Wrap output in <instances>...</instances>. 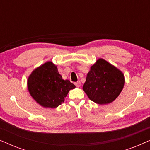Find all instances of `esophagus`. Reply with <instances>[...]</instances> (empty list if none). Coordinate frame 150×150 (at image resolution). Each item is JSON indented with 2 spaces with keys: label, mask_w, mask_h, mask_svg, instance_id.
Here are the masks:
<instances>
[{
  "label": "esophagus",
  "mask_w": 150,
  "mask_h": 150,
  "mask_svg": "<svg viewBox=\"0 0 150 150\" xmlns=\"http://www.w3.org/2000/svg\"><path fill=\"white\" fill-rule=\"evenodd\" d=\"M75 85L77 87H80V86H81V82L77 81L76 83H75Z\"/></svg>",
  "instance_id": "esophagus-1"
}]
</instances>
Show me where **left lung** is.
I'll list each match as a JSON object with an SVG mask.
<instances>
[{
  "label": "left lung",
  "instance_id": "1",
  "mask_svg": "<svg viewBox=\"0 0 150 150\" xmlns=\"http://www.w3.org/2000/svg\"><path fill=\"white\" fill-rule=\"evenodd\" d=\"M124 83L122 71L100 58L90 67L83 89L91 101L102 105L113 102L122 92Z\"/></svg>",
  "mask_w": 150,
  "mask_h": 150
}]
</instances>
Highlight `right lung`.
I'll use <instances>...</instances> for the list:
<instances>
[{"label":"right lung","instance_id":"add662e5","mask_svg":"<svg viewBox=\"0 0 150 150\" xmlns=\"http://www.w3.org/2000/svg\"><path fill=\"white\" fill-rule=\"evenodd\" d=\"M27 88L30 96L40 106L54 108L65 101L69 90L76 86L69 80H63L57 65L47 61L28 76Z\"/></svg>","mask_w":150,"mask_h":150}]
</instances>
